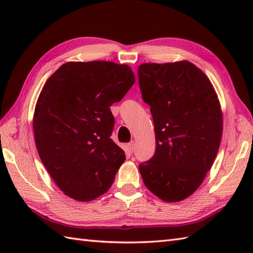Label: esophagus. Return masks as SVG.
Here are the masks:
<instances>
[{
  "mask_svg": "<svg viewBox=\"0 0 253 253\" xmlns=\"http://www.w3.org/2000/svg\"><path fill=\"white\" fill-rule=\"evenodd\" d=\"M133 148H135V141H131L127 144V151L129 153L133 152Z\"/></svg>",
  "mask_w": 253,
  "mask_h": 253,
  "instance_id": "esophagus-1",
  "label": "esophagus"
}]
</instances>
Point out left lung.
<instances>
[{"mask_svg":"<svg viewBox=\"0 0 253 253\" xmlns=\"http://www.w3.org/2000/svg\"><path fill=\"white\" fill-rule=\"evenodd\" d=\"M138 77L157 143L152 159L139 164L142 180L163 201H181L200 187L218 152L223 116L217 94L188 61L144 63Z\"/></svg>","mask_w":253,"mask_h":253,"instance_id":"obj_1","label":"left lung"}]
</instances>
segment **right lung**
I'll return each mask as SVG.
<instances>
[{"label": "right lung", "instance_id": "1", "mask_svg": "<svg viewBox=\"0 0 253 253\" xmlns=\"http://www.w3.org/2000/svg\"><path fill=\"white\" fill-rule=\"evenodd\" d=\"M133 84L129 66L104 61L68 62L46 80L32 122L36 147L66 196L87 202L110 189L126 159L110 138V106Z\"/></svg>", "mask_w": 253, "mask_h": 253}]
</instances>
